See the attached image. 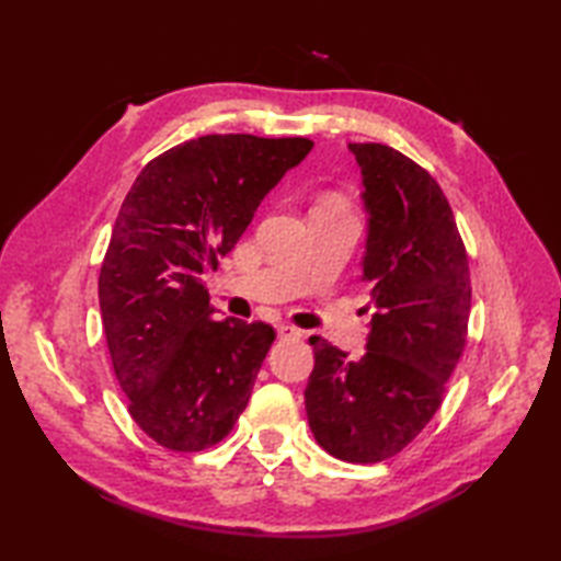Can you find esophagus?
I'll use <instances>...</instances> for the list:
<instances>
[{
  "instance_id": "esophagus-1",
  "label": "esophagus",
  "mask_w": 561,
  "mask_h": 561,
  "mask_svg": "<svg viewBox=\"0 0 561 561\" xmlns=\"http://www.w3.org/2000/svg\"><path fill=\"white\" fill-rule=\"evenodd\" d=\"M299 335H301V332L296 330L294 325H289V323H279L277 325V337L279 340H289V337H299Z\"/></svg>"
}]
</instances>
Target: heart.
Returning <instances> with one entry per match:
<instances>
[{
    "label": "heart",
    "instance_id": "obj_1",
    "mask_svg": "<svg viewBox=\"0 0 561 561\" xmlns=\"http://www.w3.org/2000/svg\"><path fill=\"white\" fill-rule=\"evenodd\" d=\"M323 205H332V207H342V202H340L337 197H328V199L323 202Z\"/></svg>",
    "mask_w": 561,
    "mask_h": 561
}]
</instances>
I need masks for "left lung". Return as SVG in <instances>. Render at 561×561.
<instances>
[{"mask_svg": "<svg viewBox=\"0 0 561 561\" xmlns=\"http://www.w3.org/2000/svg\"><path fill=\"white\" fill-rule=\"evenodd\" d=\"M362 165L371 332L362 359L311 337L306 412L316 440L344 462H380L414 440L444 402L468 342V250L444 190L378 141L350 145Z\"/></svg>", "mask_w": 561, "mask_h": 561, "instance_id": "left-lung-1", "label": "left lung"}]
</instances>
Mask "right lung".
Masks as SVG:
<instances>
[{
	"mask_svg": "<svg viewBox=\"0 0 561 561\" xmlns=\"http://www.w3.org/2000/svg\"><path fill=\"white\" fill-rule=\"evenodd\" d=\"M311 149L306 137L205 135L159 153L129 187L99 301L127 410L159 446L211 448L245 410L277 332L214 318L207 274Z\"/></svg>",
	"mask_w": 561,
	"mask_h": 561,
	"instance_id": "add662e5",
	"label": "right lung"
}]
</instances>
